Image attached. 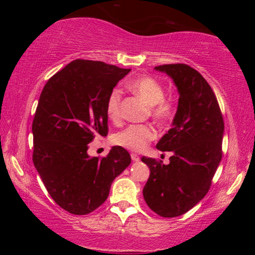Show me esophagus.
Returning <instances> with one entry per match:
<instances>
[{"label": "esophagus", "instance_id": "obj_1", "mask_svg": "<svg viewBox=\"0 0 255 255\" xmlns=\"http://www.w3.org/2000/svg\"><path fill=\"white\" fill-rule=\"evenodd\" d=\"M130 156H131V159H132V161H135V162L139 161V156H138L137 154H135V153H131V154H130Z\"/></svg>", "mask_w": 255, "mask_h": 255}]
</instances>
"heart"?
I'll return each instance as SVG.
<instances>
[{
    "mask_svg": "<svg viewBox=\"0 0 255 255\" xmlns=\"http://www.w3.org/2000/svg\"><path fill=\"white\" fill-rule=\"evenodd\" d=\"M130 91L150 106V115L159 122H166L174 115L175 105L170 99L164 98V86L152 76L143 75L128 83ZM123 91L114 89L107 99L106 112L111 122L118 123L122 118L120 106H122ZM155 137V129L150 125H130L124 130L117 132L114 137L115 144L127 149L143 150L150 140Z\"/></svg>",
    "mask_w": 255,
    "mask_h": 255,
    "instance_id": "obj_1",
    "label": "heart"
}]
</instances>
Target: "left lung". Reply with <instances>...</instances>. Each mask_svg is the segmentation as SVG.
I'll use <instances>...</instances> for the list:
<instances>
[{"mask_svg": "<svg viewBox=\"0 0 255 255\" xmlns=\"http://www.w3.org/2000/svg\"><path fill=\"white\" fill-rule=\"evenodd\" d=\"M178 88L179 103L172 128L156 145L172 152L170 163L143 156L150 174L143 189L146 204L162 217H178L204 198L222 159L224 120L213 89L185 64L155 67Z\"/></svg>", "mask_w": 255, "mask_h": 255, "instance_id": "left-lung-1", "label": "left lung"}]
</instances>
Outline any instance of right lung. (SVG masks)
<instances>
[{"mask_svg":"<svg viewBox=\"0 0 255 255\" xmlns=\"http://www.w3.org/2000/svg\"><path fill=\"white\" fill-rule=\"evenodd\" d=\"M130 71L76 59L42 89L32 122V161L50 197L73 215L100 207L112 181L131 162L122 146L102 158L88 154L94 137L108 135L107 99Z\"/></svg>","mask_w":255,"mask_h":255,"instance_id":"obj_1","label":"right lung"}]
</instances>
